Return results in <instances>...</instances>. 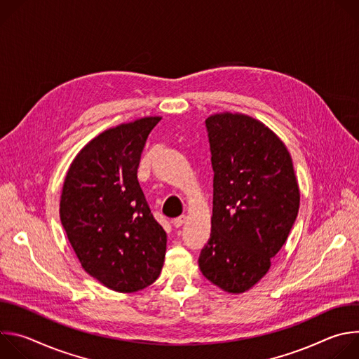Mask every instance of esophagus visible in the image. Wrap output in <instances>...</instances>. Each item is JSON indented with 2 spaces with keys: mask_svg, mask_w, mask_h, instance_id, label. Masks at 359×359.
<instances>
[{
  "mask_svg": "<svg viewBox=\"0 0 359 359\" xmlns=\"http://www.w3.org/2000/svg\"><path fill=\"white\" fill-rule=\"evenodd\" d=\"M186 219H187V217H186L184 215H182V216H179V217L173 219V220H172V223H173V226H175V227H182V226L184 224Z\"/></svg>",
  "mask_w": 359,
  "mask_h": 359,
  "instance_id": "esophagus-1",
  "label": "esophagus"
}]
</instances>
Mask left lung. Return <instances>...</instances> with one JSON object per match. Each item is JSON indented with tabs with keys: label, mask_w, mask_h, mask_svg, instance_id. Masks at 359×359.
<instances>
[{
	"label": "left lung",
	"mask_w": 359,
	"mask_h": 359,
	"mask_svg": "<svg viewBox=\"0 0 359 359\" xmlns=\"http://www.w3.org/2000/svg\"><path fill=\"white\" fill-rule=\"evenodd\" d=\"M213 179L212 234L198 267L222 290L240 294L270 270L297 219L299 189L283 140L243 114L206 119Z\"/></svg>",
	"instance_id": "1"
}]
</instances>
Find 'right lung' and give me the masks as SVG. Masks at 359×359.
Returning a JSON list of instances; mask_svg holds the SVG:
<instances>
[{"label": "right lung", "instance_id": "add662e5", "mask_svg": "<svg viewBox=\"0 0 359 359\" xmlns=\"http://www.w3.org/2000/svg\"><path fill=\"white\" fill-rule=\"evenodd\" d=\"M162 118L147 116L92 139L71 163L60 203L61 223L82 269L118 292L159 277L166 231L137 182L142 150Z\"/></svg>", "mask_w": 359, "mask_h": 359}]
</instances>
